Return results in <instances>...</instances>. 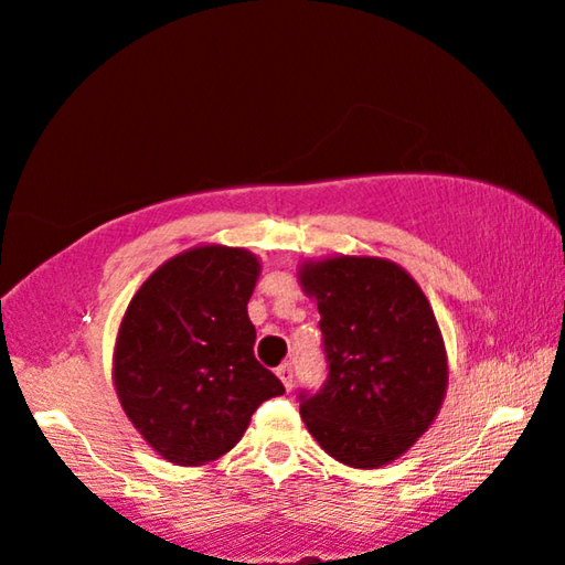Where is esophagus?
<instances>
[{
  "label": "esophagus",
  "instance_id": "1",
  "mask_svg": "<svg viewBox=\"0 0 565 565\" xmlns=\"http://www.w3.org/2000/svg\"><path fill=\"white\" fill-rule=\"evenodd\" d=\"M276 374H278V380L284 382V387L291 390V385H295V366H291L289 361H287V364H281V366H278Z\"/></svg>",
  "mask_w": 565,
  "mask_h": 565
}]
</instances>
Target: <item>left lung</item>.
<instances>
[{
    "mask_svg": "<svg viewBox=\"0 0 565 565\" xmlns=\"http://www.w3.org/2000/svg\"><path fill=\"white\" fill-rule=\"evenodd\" d=\"M318 299L328 377L299 393L307 431L338 462L374 470L416 445L447 393V351L411 274L385 258L338 255L299 268Z\"/></svg>",
    "mask_w": 565,
    "mask_h": 565,
    "instance_id": "1",
    "label": "left lung"
}]
</instances>
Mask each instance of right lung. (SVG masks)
I'll use <instances>...</instances> for the list:
<instances>
[{
  "label": "right lung",
  "mask_w": 565,
  "mask_h": 565,
  "mask_svg": "<svg viewBox=\"0 0 565 565\" xmlns=\"http://www.w3.org/2000/svg\"><path fill=\"white\" fill-rule=\"evenodd\" d=\"M260 263L243 247L201 245L162 263L120 320L118 401L154 452L206 465L243 439L255 408L284 393L255 359L247 302Z\"/></svg>",
  "instance_id": "1"
}]
</instances>
